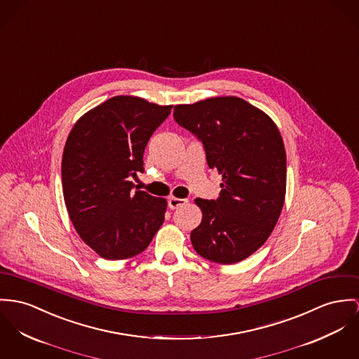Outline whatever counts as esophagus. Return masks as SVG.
<instances>
[{"label":"esophagus","instance_id":"esophagus-1","mask_svg":"<svg viewBox=\"0 0 359 359\" xmlns=\"http://www.w3.org/2000/svg\"><path fill=\"white\" fill-rule=\"evenodd\" d=\"M187 203V199H182V198H175V196H170L168 199V206L170 209H177V208H182Z\"/></svg>","mask_w":359,"mask_h":359}]
</instances>
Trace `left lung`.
<instances>
[{
  "label": "left lung",
  "mask_w": 359,
  "mask_h": 359,
  "mask_svg": "<svg viewBox=\"0 0 359 359\" xmlns=\"http://www.w3.org/2000/svg\"><path fill=\"white\" fill-rule=\"evenodd\" d=\"M173 117L203 143L210 169L222 175L220 196L196 198L201 224L195 251L217 264H235L261 248L280 217L287 182L285 149L275 121L239 97L176 105Z\"/></svg>",
  "instance_id": "1"
}]
</instances>
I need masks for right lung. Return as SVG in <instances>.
<instances>
[{
	"instance_id": "obj_1",
	"label": "right lung",
	"mask_w": 359,
	"mask_h": 359,
	"mask_svg": "<svg viewBox=\"0 0 359 359\" xmlns=\"http://www.w3.org/2000/svg\"><path fill=\"white\" fill-rule=\"evenodd\" d=\"M170 109L117 95L84 113L65 142L61 180L69 219L105 259L138 255L164 222L166 199L134 191L131 177L144 170V147Z\"/></svg>"
}]
</instances>
